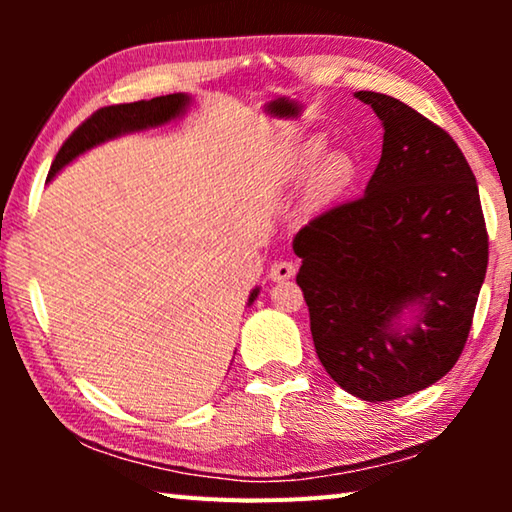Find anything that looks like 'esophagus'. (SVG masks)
Returning a JSON list of instances; mask_svg holds the SVG:
<instances>
[{
  "mask_svg": "<svg viewBox=\"0 0 512 512\" xmlns=\"http://www.w3.org/2000/svg\"><path fill=\"white\" fill-rule=\"evenodd\" d=\"M298 266L289 262V259H280V262H275L271 266V271H268V277H271L273 282H282V280H291L293 275H296Z\"/></svg>",
  "mask_w": 512,
  "mask_h": 512,
  "instance_id": "34e87169",
  "label": "esophagus"
}]
</instances>
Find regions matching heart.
Returning <instances> with one entry per match:
<instances>
[{"instance_id":"heart-1","label":"heart","mask_w":512,"mask_h":512,"mask_svg":"<svg viewBox=\"0 0 512 512\" xmlns=\"http://www.w3.org/2000/svg\"><path fill=\"white\" fill-rule=\"evenodd\" d=\"M323 155V142L311 140L302 149L293 155L291 160V173L293 176H307V173L316 167V162ZM354 178V164L348 155H329V158L320 164V169L314 176V194L318 198H334L339 196L345 187L352 183Z\"/></svg>"}]
</instances>
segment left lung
<instances>
[{
	"label": "left lung",
	"mask_w": 512,
	"mask_h": 512,
	"mask_svg": "<svg viewBox=\"0 0 512 512\" xmlns=\"http://www.w3.org/2000/svg\"><path fill=\"white\" fill-rule=\"evenodd\" d=\"M384 124L366 194L314 216L296 239V275L327 375L366 402L445 377L470 336L488 268L479 187L463 151L400 99L357 92ZM420 306L411 330L392 323Z\"/></svg>",
	"instance_id": "8db88e82"
}]
</instances>
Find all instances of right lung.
<instances>
[{
  "label": "right lung",
  "mask_w": 512,
  "mask_h": 512,
  "mask_svg": "<svg viewBox=\"0 0 512 512\" xmlns=\"http://www.w3.org/2000/svg\"><path fill=\"white\" fill-rule=\"evenodd\" d=\"M189 103L187 94H167V97H155L151 101H135V103H117V106L99 108L94 115H90L76 131L67 137L65 144L60 146L54 164H51L47 180H51L56 173L72 162L76 155L92 149L101 142L110 140L128 131H140L146 126H158L178 117ZM257 291L250 293V300L257 298Z\"/></svg>",
  "instance_id": "add662e5"
}]
</instances>
